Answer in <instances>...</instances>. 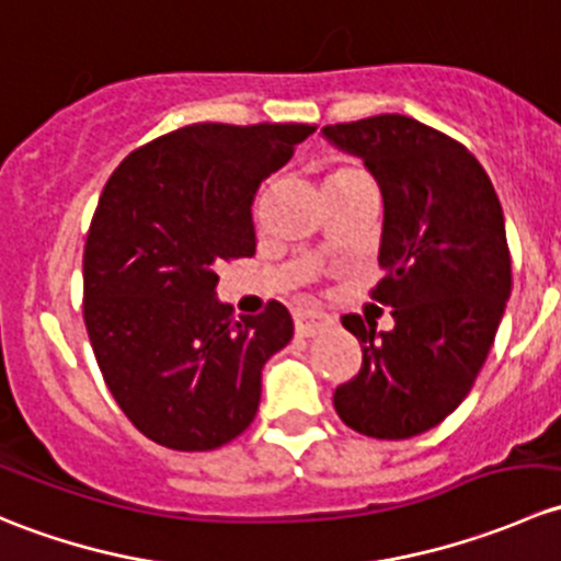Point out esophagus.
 <instances>
[{"label":"esophagus","mask_w":561,"mask_h":561,"mask_svg":"<svg viewBox=\"0 0 561 561\" xmlns=\"http://www.w3.org/2000/svg\"><path fill=\"white\" fill-rule=\"evenodd\" d=\"M328 325H333L331 317L314 312V309H298L296 312V331L301 333V336H317V333L325 331Z\"/></svg>","instance_id":"obj_1"}]
</instances>
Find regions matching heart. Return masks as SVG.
Returning a JSON list of instances; mask_svg holds the SVG:
<instances>
[{
  "label": "heart",
  "mask_w": 561,
  "mask_h": 561,
  "mask_svg": "<svg viewBox=\"0 0 561 561\" xmlns=\"http://www.w3.org/2000/svg\"><path fill=\"white\" fill-rule=\"evenodd\" d=\"M358 175H366L364 171H358V168H339V171L331 173V179L328 181H339V179H358Z\"/></svg>",
  "instance_id": "b5f03b06"
}]
</instances>
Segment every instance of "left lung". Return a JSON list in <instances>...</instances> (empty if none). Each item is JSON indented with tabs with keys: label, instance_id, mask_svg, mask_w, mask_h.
Here are the masks:
<instances>
[{
	"label": "left lung",
	"instance_id": "8db88e82",
	"mask_svg": "<svg viewBox=\"0 0 561 561\" xmlns=\"http://www.w3.org/2000/svg\"><path fill=\"white\" fill-rule=\"evenodd\" d=\"M382 195L380 285L393 328L344 314L364 364L333 407L355 432L407 439L443 423L485 364L511 298L500 197L461 144L399 113L322 127Z\"/></svg>",
	"mask_w": 561,
	"mask_h": 561
}]
</instances>
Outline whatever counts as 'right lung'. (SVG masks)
Returning a JSON list of instances; mask_svg holds the SVG:
<instances>
[{"mask_svg": "<svg viewBox=\"0 0 561 561\" xmlns=\"http://www.w3.org/2000/svg\"><path fill=\"white\" fill-rule=\"evenodd\" d=\"M312 124H190L107 179L83 249V320L113 399L171 450H214L254 421L263 366L293 339L271 301L233 320L217 265L252 257V203Z\"/></svg>", "mask_w": 561, "mask_h": 561, "instance_id": "right-lung-1", "label": "right lung"}]
</instances>
